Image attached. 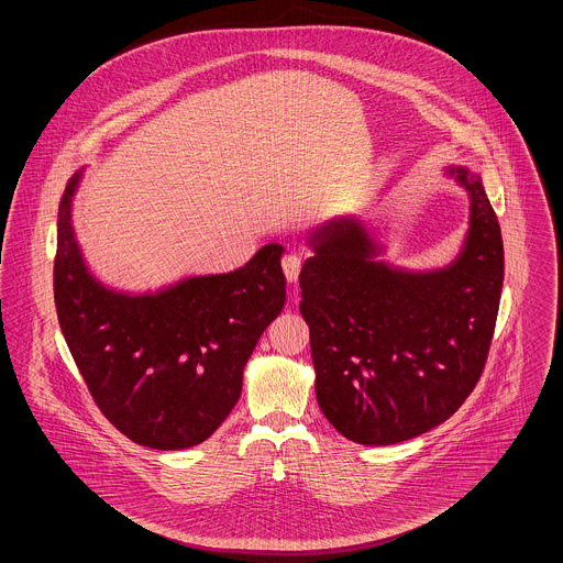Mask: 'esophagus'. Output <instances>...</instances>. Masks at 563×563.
I'll use <instances>...</instances> for the list:
<instances>
[{"label":"esophagus","mask_w":563,"mask_h":563,"mask_svg":"<svg viewBox=\"0 0 563 563\" xmlns=\"http://www.w3.org/2000/svg\"><path fill=\"white\" fill-rule=\"evenodd\" d=\"M283 269L289 283H295L299 278V269H301V257L297 253H289L283 257Z\"/></svg>","instance_id":"esophagus-1"}]
</instances>
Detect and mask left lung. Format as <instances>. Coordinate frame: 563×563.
Here are the masks:
<instances>
[{"label": "left lung", "instance_id": "1", "mask_svg": "<svg viewBox=\"0 0 563 563\" xmlns=\"http://www.w3.org/2000/svg\"><path fill=\"white\" fill-rule=\"evenodd\" d=\"M468 196V230L441 268H402L356 214L308 232L299 312L310 327L324 418L361 445L439 427L473 393L498 317L505 249L482 175L443 166Z\"/></svg>", "mask_w": 563, "mask_h": 563}]
</instances>
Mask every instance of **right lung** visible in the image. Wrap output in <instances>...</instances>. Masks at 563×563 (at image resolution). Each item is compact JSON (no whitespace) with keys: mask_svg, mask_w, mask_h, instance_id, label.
<instances>
[{"mask_svg":"<svg viewBox=\"0 0 563 563\" xmlns=\"http://www.w3.org/2000/svg\"><path fill=\"white\" fill-rule=\"evenodd\" d=\"M67 184L56 221L54 303L84 382L131 441L179 452L207 441L241 399L242 372L285 308V246L269 242L242 268L196 274L156 291L103 283L81 253Z\"/></svg>","mask_w":563,"mask_h":563,"instance_id":"1","label":"right lung"}]
</instances>
